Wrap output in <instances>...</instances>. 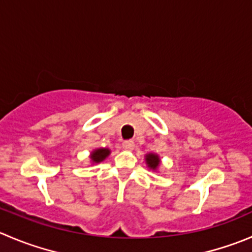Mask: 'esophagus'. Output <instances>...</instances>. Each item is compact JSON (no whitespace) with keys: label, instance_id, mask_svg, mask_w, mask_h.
Segmentation results:
<instances>
[{"label":"esophagus","instance_id":"obj_1","mask_svg":"<svg viewBox=\"0 0 252 252\" xmlns=\"http://www.w3.org/2000/svg\"><path fill=\"white\" fill-rule=\"evenodd\" d=\"M122 146H123V149H126V150H133L135 144H134V141L128 140V141H123Z\"/></svg>","mask_w":252,"mask_h":252}]
</instances>
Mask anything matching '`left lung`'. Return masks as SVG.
I'll use <instances>...</instances> for the list:
<instances>
[{
	"instance_id": "obj_1",
	"label": "left lung",
	"mask_w": 252,
	"mask_h": 252,
	"mask_svg": "<svg viewBox=\"0 0 252 252\" xmlns=\"http://www.w3.org/2000/svg\"><path fill=\"white\" fill-rule=\"evenodd\" d=\"M145 161H146V165H148L149 168H151V170H158V165H160V158H158V155H156V154H146L145 156Z\"/></svg>"
}]
</instances>
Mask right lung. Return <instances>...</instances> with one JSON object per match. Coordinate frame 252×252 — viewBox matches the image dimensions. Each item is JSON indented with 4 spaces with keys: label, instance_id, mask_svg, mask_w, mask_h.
Here are the masks:
<instances>
[{
    "label": "right lung",
    "instance_id": "1",
    "mask_svg": "<svg viewBox=\"0 0 252 252\" xmlns=\"http://www.w3.org/2000/svg\"><path fill=\"white\" fill-rule=\"evenodd\" d=\"M111 154V150L106 148H101V149H96L91 153V160L94 163H98L102 162L107 156Z\"/></svg>",
    "mask_w": 252,
    "mask_h": 252
}]
</instances>
